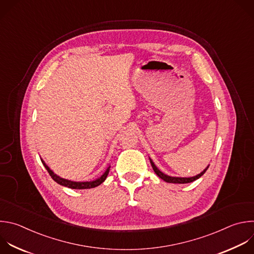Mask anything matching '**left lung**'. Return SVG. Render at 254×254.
Listing matches in <instances>:
<instances>
[{"instance_id": "left-lung-1", "label": "left lung", "mask_w": 254, "mask_h": 254, "mask_svg": "<svg viewBox=\"0 0 254 254\" xmlns=\"http://www.w3.org/2000/svg\"><path fill=\"white\" fill-rule=\"evenodd\" d=\"M149 161H150V164H151V166H152V168H153V171H154V173L156 174V176L158 177V178H160L161 180H163L164 182H166V183H170V184H189V183H192V182H194V181H196V180H198L201 176H203L204 175V173L207 171V168H208V166L209 165H207L204 170L200 173V174H198L197 176H194V177H190V178H177V177H171V176H167V175H165V174H163L162 172H160L158 168H157V166L154 164V162L152 161V159L149 157Z\"/></svg>"}]
</instances>
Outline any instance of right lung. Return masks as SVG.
<instances>
[{
  "label": "right lung",
  "instance_id": "obj_1",
  "mask_svg": "<svg viewBox=\"0 0 254 254\" xmlns=\"http://www.w3.org/2000/svg\"><path fill=\"white\" fill-rule=\"evenodd\" d=\"M41 160H42L44 166L46 167V170L48 171V173L52 177V179L57 184H59V185H61L63 187L68 188V189H72V190H88V189H94L96 187H99L100 185H102L106 181V179H107V177L109 175V172H110V168H111V165H110L106 170V172L100 178L96 179L95 181H91V182H73V181L65 180V179H63V178L59 177L46 164V162L44 161L43 158H41Z\"/></svg>",
  "mask_w": 254,
  "mask_h": 254
}]
</instances>
